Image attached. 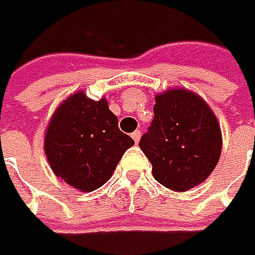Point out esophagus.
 Here are the masks:
<instances>
[{
  "mask_svg": "<svg viewBox=\"0 0 255 255\" xmlns=\"http://www.w3.org/2000/svg\"><path fill=\"white\" fill-rule=\"evenodd\" d=\"M131 137H132V140L135 142L140 141V137H141V132L140 131H134L132 134H131Z\"/></svg>",
  "mask_w": 255,
  "mask_h": 255,
  "instance_id": "34e87169",
  "label": "esophagus"
}]
</instances>
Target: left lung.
I'll return each instance as SVG.
<instances>
[{
	"label": "left lung",
	"instance_id": "obj_1",
	"mask_svg": "<svg viewBox=\"0 0 255 255\" xmlns=\"http://www.w3.org/2000/svg\"><path fill=\"white\" fill-rule=\"evenodd\" d=\"M160 185L186 192L217 167L222 135L217 117L195 92L174 88L156 97L154 120L140 140Z\"/></svg>",
	"mask_w": 255,
	"mask_h": 255
}]
</instances>
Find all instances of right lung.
<instances>
[{
  "instance_id": "right-lung-1",
  "label": "right lung",
  "mask_w": 255,
  "mask_h": 255,
  "mask_svg": "<svg viewBox=\"0 0 255 255\" xmlns=\"http://www.w3.org/2000/svg\"><path fill=\"white\" fill-rule=\"evenodd\" d=\"M134 140L120 131L105 98L83 92L65 99L46 129L44 153L54 174L82 192H92L110 177Z\"/></svg>"
}]
</instances>
